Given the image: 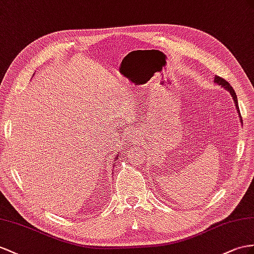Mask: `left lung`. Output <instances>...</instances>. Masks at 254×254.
Returning a JSON list of instances; mask_svg holds the SVG:
<instances>
[{
  "label": "left lung",
  "instance_id": "1",
  "mask_svg": "<svg viewBox=\"0 0 254 254\" xmlns=\"http://www.w3.org/2000/svg\"><path fill=\"white\" fill-rule=\"evenodd\" d=\"M214 83H217L218 86H221L222 88H224L225 90H227L230 92V94L232 95L234 102H235V106L237 108V113L239 115V118H240V121H242V117H240V113H239V109H238V102H237V95H236V92L234 91V89L232 88L231 84L227 82L225 79H223V78H221L219 76H214Z\"/></svg>",
  "mask_w": 254,
  "mask_h": 254
}]
</instances>
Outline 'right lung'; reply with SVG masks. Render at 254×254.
<instances>
[{
  "mask_svg": "<svg viewBox=\"0 0 254 254\" xmlns=\"http://www.w3.org/2000/svg\"><path fill=\"white\" fill-rule=\"evenodd\" d=\"M118 158H119V157H118V155H117V157H116V158H115V161H116V160H118ZM115 164H116V162H115V163H114V164H113V165H115Z\"/></svg>",
  "mask_w": 254,
  "mask_h": 254,
  "instance_id": "add662e5",
  "label": "right lung"
}]
</instances>
